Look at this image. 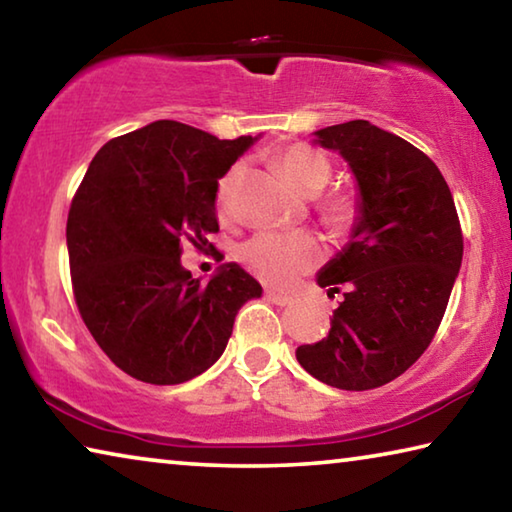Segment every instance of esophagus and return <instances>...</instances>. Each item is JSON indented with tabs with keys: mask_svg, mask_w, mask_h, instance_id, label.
Segmentation results:
<instances>
[{
	"mask_svg": "<svg viewBox=\"0 0 512 512\" xmlns=\"http://www.w3.org/2000/svg\"><path fill=\"white\" fill-rule=\"evenodd\" d=\"M266 298L271 300V303H275V305H280V307H287V305H291L294 303V298L291 296H287V294H280V291H266Z\"/></svg>",
	"mask_w": 512,
	"mask_h": 512,
	"instance_id": "esophagus-1",
	"label": "esophagus"
}]
</instances>
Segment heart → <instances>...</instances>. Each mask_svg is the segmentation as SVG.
<instances>
[{"label": "heart", "mask_w": 512, "mask_h": 512, "mask_svg": "<svg viewBox=\"0 0 512 512\" xmlns=\"http://www.w3.org/2000/svg\"><path fill=\"white\" fill-rule=\"evenodd\" d=\"M275 164L289 184L307 198L319 196L332 180L330 159L305 143L282 148L275 154ZM241 177L243 164H234L218 182L216 198L223 216L232 212L234 191H237ZM316 212L332 232L344 234L360 218V200L351 191H332L316 202ZM323 257H326V248L321 239L310 232H264L241 248V262L248 266V271L275 287L294 285L300 275L310 273Z\"/></svg>", "instance_id": "b5f03b06"}]
</instances>
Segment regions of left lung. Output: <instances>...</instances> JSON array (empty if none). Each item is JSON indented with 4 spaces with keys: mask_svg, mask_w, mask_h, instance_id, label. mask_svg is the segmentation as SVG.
<instances>
[{
    "mask_svg": "<svg viewBox=\"0 0 512 512\" xmlns=\"http://www.w3.org/2000/svg\"><path fill=\"white\" fill-rule=\"evenodd\" d=\"M314 143L335 150L358 182L351 239L316 275L344 300L330 332L296 348L321 383L364 392L415 364L449 303L462 264V232L449 184L431 159L369 120L323 127Z\"/></svg>",
    "mask_w": 512,
    "mask_h": 512,
    "instance_id": "8db88e82",
    "label": "left lung"
}]
</instances>
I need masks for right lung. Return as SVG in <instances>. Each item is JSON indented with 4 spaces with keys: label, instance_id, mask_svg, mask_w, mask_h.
<instances>
[{
    "label": "right lung",
    "instance_id": "add662e5",
    "mask_svg": "<svg viewBox=\"0 0 512 512\" xmlns=\"http://www.w3.org/2000/svg\"><path fill=\"white\" fill-rule=\"evenodd\" d=\"M255 141L157 120L104 143L88 166L66 227L72 291L97 346L132 378L200 376L223 355L241 305L262 296L239 264L200 285L180 262L182 239L202 250L218 232V180Z\"/></svg>",
    "mask_w": 512,
    "mask_h": 512
}]
</instances>
